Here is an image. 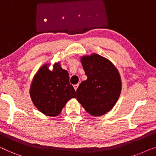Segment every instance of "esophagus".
I'll use <instances>...</instances> for the list:
<instances>
[{
    "instance_id": "esophagus-1",
    "label": "esophagus",
    "mask_w": 156,
    "mask_h": 156,
    "mask_svg": "<svg viewBox=\"0 0 156 156\" xmlns=\"http://www.w3.org/2000/svg\"><path fill=\"white\" fill-rule=\"evenodd\" d=\"M78 86H79V84H76V85H74L73 86V87H74V88H75V90H77V88H78Z\"/></svg>"
}]
</instances>
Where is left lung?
<instances>
[{"label": "left lung", "mask_w": 156, "mask_h": 156, "mask_svg": "<svg viewBox=\"0 0 156 156\" xmlns=\"http://www.w3.org/2000/svg\"><path fill=\"white\" fill-rule=\"evenodd\" d=\"M87 80L77 88V100L94 116L104 115L119 98L122 84L119 72L109 60L96 53L80 58Z\"/></svg>", "instance_id": "1"}]
</instances>
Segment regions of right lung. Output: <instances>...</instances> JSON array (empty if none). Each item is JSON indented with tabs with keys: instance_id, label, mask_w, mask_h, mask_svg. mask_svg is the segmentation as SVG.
Listing matches in <instances>:
<instances>
[{
	"instance_id": "right-lung-1",
	"label": "right lung",
	"mask_w": 156,
	"mask_h": 156,
	"mask_svg": "<svg viewBox=\"0 0 156 156\" xmlns=\"http://www.w3.org/2000/svg\"><path fill=\"white\" fill-rule=\"evenodd\" d=\"M45 64L38 70L31 83L30 95L33 104L41 113L48 116L61 113L66 103L76 98V92L69 83V74L55 63L53 70Z\"/></svg>"
}]
</instances>
